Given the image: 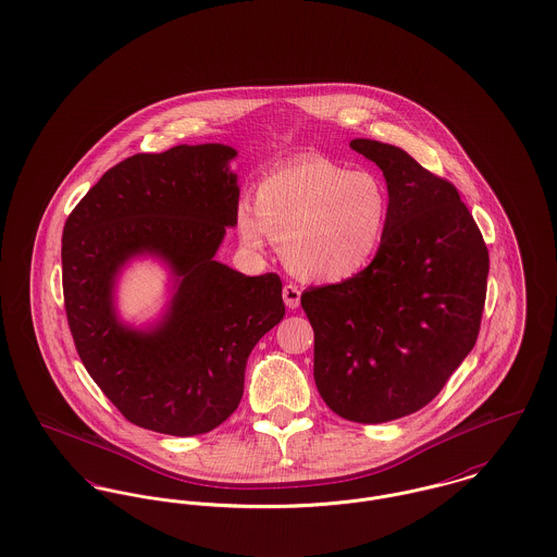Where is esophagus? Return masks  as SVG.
<instances>
[{
    "label": "esophagus",
    "instance_id": "1",
    "mask_svg": "<svg viewBox=\"0 0 557 557\" xmlns=\"http://www.w3.org/2000/svg\"><path fill=\"white\" fill-rule=\"evenodd\" d=\"M282 297H284V304L288 309H297L301 304V290H299L297 284H286L282 288Z\"/></svg>",
    "mask_w": 557,
    "mask_h": 557
}]
</instances>
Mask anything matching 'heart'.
<instances>
[{"instance_id": "heart-1", "label": "heart", "mask_w": 557, "mask_h": 557, "mask_svg": "<svg viewBox=\"0 0 557 557\" xmlns=\"http://www.w3.org/2000/svg\"><path fill=\"white\" fill-rule=\"evenodd\" d=\"M391 196L377 175L304 156L269 171L253 187V209L239 205L235 228L248 249L267 235L282 242L286 267L311 282H344L380 253Z\"/></svg>"}]
</instances>
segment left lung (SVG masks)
<instances>
[{
	"instance_id": "obj_1",
	"label": "left lung",
	"mask_w": 557,
	"mask_h": 557,
	"mask_svg": "<svg viewBox=\"0 0 557 557\" xmlns=\"http://www.w3.org/2000/svg\"><path fill=\"white\" fill-rule=\"evenodd\" d=\"M350 147L386 180V239L366 271L309 286L301 306L324 404L346 421L386 423L428 406L474 348L490 251L450 182L395 145Z\"/></svg>"
}]
</instances>
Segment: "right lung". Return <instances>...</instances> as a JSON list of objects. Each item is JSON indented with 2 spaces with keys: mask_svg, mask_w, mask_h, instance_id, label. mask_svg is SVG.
<instances>
[{
  "mask_svg": "<svg viewBox=\"0 0 557 557\" xmlns=\"http://www.w3.org/2000/svg\"><path fill=\"white\" fill-rule=\"evenodd\" d=\"M220 143L136 153L113 166L67 215L63 304L76 352L113 406L143 430L198 435L244 397L251 348L286 313L277 273L248 277L213 256L235 226L239 186ZM153 252L174 269L176 295L147 332L116 320L114 280Z\"/></svg>",
  "mask_w": 557,
  "mask_h": 557,
  "instance_id": "add662e5",
  "label": "right lung"
}]
</instances>
